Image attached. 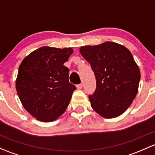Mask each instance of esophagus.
<instances>
[{"mask_svg": "<svg viewBox=\"0 0 155 155\" xmlns=\"http://www.w3.org/2000/svg\"><path fill=\"white\" fill-rule=\"evenodd\" d=\"M82 86H83L82 83H80V84H77V85H76V87H77L78 89H81L82 87Z\"/></svg>", "mask_w": 155, "mask_h": 155, "instance_id": "obj_1", "label": "esophagus"}]
</instances>
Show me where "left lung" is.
<instances>
[{
	"mask_svg": "<svg viewBox=\"0 0 155 155\" xmlns=\"http://www.w3.org/2000/svg\"><path fill=\"white\" fill-rule=\"evenodd\" d=\"M80 53L91 64L97 82L89 95L92 108L105 118H114L127 110L138 91L140 72L125 47L107 41L81 47Z\"/></svg>",
	"mask_w": 155,
	"mask_h": 155,
	"instance_id": "8db88e82",
	"label": "left lung"
}]
</instances>
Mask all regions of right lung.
<instances>
[{
	"instance_id": "right-lung-1",
	"label": "right lung",
	"mask_w": 155,
	"mask_h": 155,
	"mask_svg": "<svg viewBox=\"0 0 155 155\" xmlns=\"http://www.w3.org/2000/svg\"><path fill=\"white\" fill-rule=\"evenodd\" d=\"M72 48L42 47L24 58L18 68L16 91L24 108L37 120L50 122L65 111L73 92L69 69L64 65Z\"/></svg>"
}]
</instances>
